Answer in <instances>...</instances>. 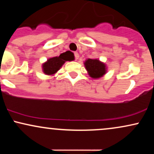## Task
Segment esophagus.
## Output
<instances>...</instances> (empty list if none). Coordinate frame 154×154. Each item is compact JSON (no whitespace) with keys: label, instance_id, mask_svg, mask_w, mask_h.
Listing matches in <instances>:
<instances>
[{"label":"esophagus","instance_id":"obj_1","mask_svg":"<svg viewBox=\"0 0 154 154\" xmlns=\"http://www.w3.org/2000/svg\"><path fill=\"white\" fill-rule=\"evenodd\" d=\"M75 59L77 60V59H79V54L77 52H75Z\"/></svg>","mask_w":154,"mask_h":154}]
</instances>
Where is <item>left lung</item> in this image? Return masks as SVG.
<instances>
[{
	"label": "left lung",
	"instance_id": "left-lung-1",
	"mask_svg": "<svg viewBox=\"0 0 154 154\" xmlns=\"http://www.w3.org/2000/svg\"><path fill=\"white\" fill-rule=\"evenodd\" d=\"M84 65L88 74L93 79L100 78L107 72L106 64L98 59H86Z\"/></svg>",
	"mask_w": 154,
	"mask_h": 154
}]
</instances>
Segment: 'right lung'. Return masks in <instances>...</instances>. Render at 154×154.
<instances>
[{
  "label": "right lung",
  "mask_w": 154,
  "mask_h": 154,
  "mask_svg": "<svg viewBox=\"0 0 154 154\" xmlns=\"http://www.w3.org/2000/svg\"><path fill=\"white\" fill-rule=\"evenodd\" d=\"M74 59L75 57L72 53L66 51L61 54L59 56H55L47 59V61L42 64V69L45 75L54 76L55 74L57 73L66 61H71Z\"/></svg>",
  "instance_id": "add662e5"
}]
</instances>
